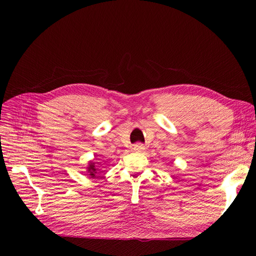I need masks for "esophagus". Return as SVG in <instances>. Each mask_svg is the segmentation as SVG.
<instances>
[{"instance_id": "esophagus-1", "label": "esophagus", "mask_w": 256, "mask_h": 256, "mask_svg": "<svg viewBox=\"0 0 256 256\" xmlns=\"http://www.w3.org/2000/svg\"><path fill=\"white\" fill-rule=\"evenodd\" d=\"M145 150V146L142 144V143H136V144H134L133 145V150L134 152H143Z\"/></svg>"}]
</instances>
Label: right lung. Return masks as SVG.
<instances>
[{
    "instance_id": "add662e5",
    "label": "right lung",
    "mask_w": 256,
    "mask_h": 256,
    "mask_svg": "<svg viewBox=\"0 0 256 256\" xmlns=\"http://www.w3.org/2000/svg\"><path fill=\"white\" fill-rule=\"evenodd\" d=\"M96 165H99V162H90L89 166L86 167V172H88V175L90 176V178L96 177V174L99 172Z\"/></svg>"
}]
</instances>
